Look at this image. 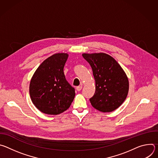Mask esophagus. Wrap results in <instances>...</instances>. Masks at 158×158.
Returning <instances> with one entry per match:
<instances>
[{"label":"esophagus","instance_id":"34e87169","mask_svg":"<svg viewBox=\"0 0 158 158\" xmlns=\"http://www.w3.org/2000/svg\"><path fill=\"white\" fill-rule=\"evenodd\" d=\"M82 86H81V85H79V86H77V87H76V90L77 91H80L82 89Z\"/></svg>","mask_w":158,"mask_h":158}]
</instances>
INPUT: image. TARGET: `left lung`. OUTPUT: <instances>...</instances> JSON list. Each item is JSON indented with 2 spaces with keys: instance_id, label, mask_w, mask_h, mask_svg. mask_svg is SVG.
<instances>
[{
  "instance_id": "8db88e82",
  "label": "left lung",
  "mask_w": 158,
  "mask_h": 158,
  "mask_svg": "<svg viewBox=\"0 0 158 158\" xmlns=\"http://www.w3.org/2000/svg\"><path fill=\"white\" fill-rule=\"evenodd\" d=\"M91 65L96 82V91L89 99L93 107L104 112L118 109L129 91L127 77L118 62L105 53L83 54Z\"/></svg>"
}]
</instances>
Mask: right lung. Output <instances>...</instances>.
Returning <instances> with one entry per match:
<instances>
[{"instance_id":"add662e5","label":"right lung","mask_w":158,"mask_h":158,"mask_svg":"<svg viewBox=\"0 0 158 158\" xmlns=\"http://www.w3.org/2000/svg\"><path fill=\"white\" fill-rule=\"evenodd\" d=\"M68 58L65 53L46 59L34 73L29 93L34 106L42 112L59 114L68 109L75 97V89L65 79L64 67Z\"/></svg>"}]
</instances>
